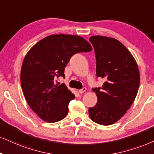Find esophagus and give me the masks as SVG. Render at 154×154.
Listing matches in <instances>:
<instances>
[{"mask_svg":"<svg viewBox=\"0 0 154 154\" xmlns=\"http://www.w3.org/2000/svg\"><path fill=\"white\" fill-rule=\"evenodd\" d=\"M86 90H87V88H86V87H83L82 89H79V90L78 91L79 92V94H82V93L85 92V91H86Z\"/></svg>","mask_w":154,"mask_h":154,"instance_id":"1","label":"esophagus"}]
</instances>
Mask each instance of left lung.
Returning a JSON list of instances; mask_svg holds the SVG:
<instances>
[{"instance_id": "8db88e82", "label": "left lung", "mask_w": 154, "mask_h": 154, "mask_svg": "<svg viewBox=\"0 0 154 154\" xmlns=\"http://www.w3.org/2000/svg\"><path fill=\"white\" fill-rule=\"evenodd\" d=\"M89 41L94 48L97 76L105 82L102 87L93 89L97 102L89 109V115L95 123L111 125L135 100L140 83L139 68L129 50L116 39L94 35Z\"/></svg>"}]
</instances>
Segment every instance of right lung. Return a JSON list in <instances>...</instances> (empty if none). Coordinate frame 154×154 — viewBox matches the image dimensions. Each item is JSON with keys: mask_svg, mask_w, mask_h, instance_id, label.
I'll return each mask as SVG.
<instances>
[{"mask_svg": "<svg viewBox=\"0 0 154 154\" xmlns=\"http://www.w3.org/2000/svg\"><path fill=\"white\" fill-rule=\"evenodd\" d=\"M91 50L80 36L51 35L37 42L25 56L20 71L23 92L30 108L45 122L54 123L67 116L68 104L75 95L55 79L65 77L72 56Z\"/></svg>", "mask_w": 154, "mask_h": 154, "instance_id": "1", "label": "right lung"}]
</instances>
